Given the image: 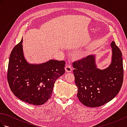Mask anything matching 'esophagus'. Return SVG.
I'll use <instances>...</instances> for the list:
<instances>
[{"mask_svg":"<svg viewBox=\"0 0 127 127\" xmlns=\"http://www.w3.org/2000/svg\"><path fill=\"white\" fill-rule=\"evenodd\" d=\"M65 71L67 72H71L72 71V68H71V66L70 64H67L66 65H65Z\"/></svg>","mask_w":127,"mask_h":127,"instance_id":"34e87169","label":"esophagus"}]
</instances>
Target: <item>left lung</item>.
<instances>
[{"label":"left lung","instance_id":"1","mask_svg":"<svg viewBox=\"0 0 127 127\" xmlns=\"http://www.w3.org/2000/svg\"><path fill=\"white\" fill-rule=\"evenodd\" d=\"M111 47V63L104 69L97 68L95 54L73 63L77 96L86 106L96 107L107 103L117 95L122 87V54L114 41Z\"/></svg>","mask_w":127,"mask_h":127}]
</instances>
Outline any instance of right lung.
Masks as SVG:
<instances>
[{
  "label": "right lung",
  "instance_id": "right-lung-1",
  "mask_svg": "<svg viewBox=\"0 0 127 127\" xmlns=\"http://www.w3.org/2000/svg\"><path fill=\"white\" fill-rule=\"evenodd\" d=\"M23 40L10 56L7 81L11 90L21 100L34 105L45 104L52 95L54 84L65 73V62L51 59L31 64L24 56Z\"/></svg>",
  "mask_w": 127,
  "mask_h": 127
}]
</instances>
